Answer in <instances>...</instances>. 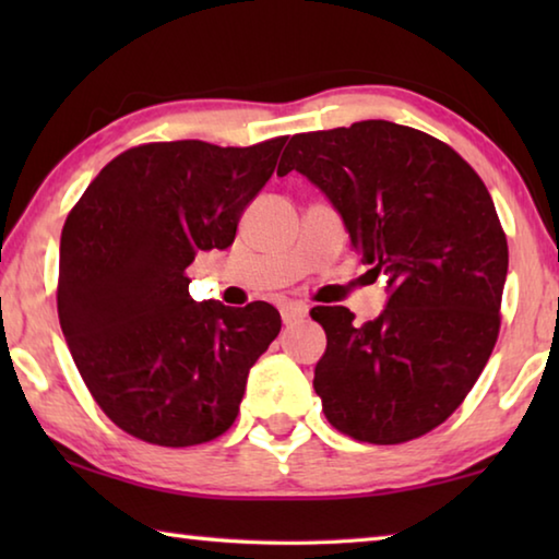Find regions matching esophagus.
<instances>
[{
  "label": "esophagus",
  "instance_id": "34e87169",
  "mask_svg": "<svg viewBox=\"0 0 559 559\" xmlns=\"http://www.w3.org/2000/svg\"><path fill=\"white\" fill-rule=\"evenodd\" d=\"M308 316V306H302V302H286V306H281V318L286 325L298 323Z\"/></svg>",
  "mask_w": 559,
  "mask_h": 559
}]
</instances>
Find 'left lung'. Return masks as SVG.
<instances>
[{"label":"left lung","mask_w":559,"mask_h":559,"mask_svg":"<svg viewBox=\"0 0 559 559\" xmlns=\"http://www.w3.org/2000/svg\"><path fill=\"white\" fill-rule=\"evenodd\" d=\"M290 169L328 197L390 293L365 325L343 306L310 310L328 335L313 380L328 421L367 443L421 437L493 353L508 276L493 200L449 145L390 120L293 135L278 175Z\"/></svg>","instance_id":"obj_1"}]
</instances>
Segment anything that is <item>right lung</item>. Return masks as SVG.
<instances>
[{
    "instance_id": "add662e5",
    "label": "right lung",
    "mask_w": 559,
    "mask_h": 559,
    "mask_svg": "<svg viewBox=\"0 0 559 559\" xmlns=\"http://www.w3.org/2000/svg\"><path fill=\"white\" fill-rule=\"evenodd\" d=\"M286 138L132 147L100 169L61 231L59 320L93 400L130 437L194 447L231 427L253 362L281 330L257 300L197 302L185 271L229 249Z\"/></svg>"
}]
</instances>
